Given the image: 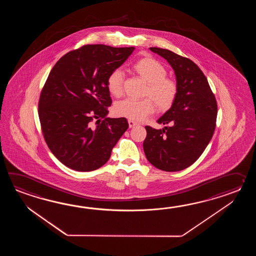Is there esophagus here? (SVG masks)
Instances as JSON below:
<instances>
[{"mask_svg": "<svg viewBox=\"0 0 256 256\" xmlns=\"http://www.w3.org/2000/svg\"><path fill=\"white\" fill-rule=\"evenodd\" d=\"M128 124H129V127H130V128L134 127V126H137V122L132 120H128Z\"/></svg>", "mask_w": 256, "mask_h": 256, "instance_id": "obj_1", "label": "esophagus"}]
</instances>
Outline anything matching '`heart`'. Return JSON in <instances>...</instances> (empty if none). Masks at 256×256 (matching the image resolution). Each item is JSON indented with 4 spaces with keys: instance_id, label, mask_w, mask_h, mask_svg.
Returning <instances> with one entry per match:
<instances>
[{
    "instance_id": "heart-1",
    "label": "heart",
    "mask_w": 256,
    "mask_h": 256,
    "mask_svg": "<svg viewBox=\"0 0 256 256\" xmlns=\"http://www.w3.org/2000/svg\"><path fill=\"white\" fill-rule=\"evenodd\" d=\"M132 70L147 82L142 100L126 98L114 106L115 114L130 120H144L158 109L164 112L173 105L178 95V84L173 78L166 76V70L159 61L152 58H144L132 65ZM109 92L119 98L124 93V73L116 68L107 78Z\"/></svg>"
}]
</instances>
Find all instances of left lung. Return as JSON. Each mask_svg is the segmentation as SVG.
I'll list each match as a JSON object with an SVG mask.
<instances>
[{
    "mask_svg": "<svg viewBox=\"0 0 256 256\" xmlns=\"http://www.w3.org/2000/svg\"><path fill=\"white\" fill-rule=\"evenodd\" d=\"M174 70L178 95L171 108L158 120L170 124L156 130L146 126L144 151L156 168L176 172L195 163L212 138L217 102L207 78L190 58L168 49L150 48Z\"/></svg>",
    "mask_w": 256,
    "mask_h": 256,
    "instance_id": "obj_1",
    "label": "left lung"
}]
</instances>
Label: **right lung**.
<instances>
[{"label":"right lung","instance_id":"1","mask_svg":"<svg viewBox=\"0 0 256 256\" xmlns=\"http://www.w3.org/2000/svg\"><path fill=\"white\" fill-rule=\"evenodd\" d=\"M134 50L86 44L63 56L50 71L39 98V120L50 151L66 166L100 168L128 129L126 118L106 117L112 105L107 78Z\"/></svg>","mask_w":256,"mask_h":256}]
</instances>
